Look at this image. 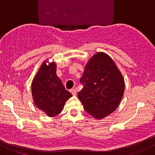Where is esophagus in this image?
Wrapping results in <instances>:
<instances>
[{
  "mask_svg": "<svg viewBox=\"0 0 155 155\" xmlns=\"http://www.w3.org/2000/svg\"><path fill=\"white\" fill-rule=\"evenodd\" d=\"M70 92H71V93L73 95H76V94H77V91H76V89H72L70 90Z\"/></svg>",
  "mask_w": 155,
  "mask_h": 155,
  "instance_id": "1",
  "label": "esophagus"
}]
</instances>
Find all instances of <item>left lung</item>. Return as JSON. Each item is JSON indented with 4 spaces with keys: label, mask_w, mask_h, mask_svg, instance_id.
Returning <instances> with one entry per match:
<instances>
[{
    "label": "left lung",
    "mask_w": 155,
    "mask_h": 155,
    "mask_svg": "<svg viewBox=\"0 0 155 155\" xmlns=\"http://www.w3.org/2000/svg\"><path fill=\"white\" fill-rule=\"evenodd\" d=\"M84 88L78 93L85 110L102 119L116 110L125 92V81L113 59L104 52L89 58L80 79Z\"/></svg>",
    "instance_id": "8db88e82"
}]
</instances>
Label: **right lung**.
I'll use <instances>...</instances> for the list:
<instances>
[{"instance_id":"1","label":"right lung","mask_w":155,"mask_h":155,"mask_svg":"<svg viewBox=\"0 0 155 155\" xmlns=\"http://www.w3.org/2000/svg\"><path fill=\"white\" fill-rule=\"evenodd\" d=\"M55 62L45 60L33 78L31 92L33 102L48 116L52 117L63 110L66 101L72 96L57 75Z\"/></svg>"}]
</instances>
